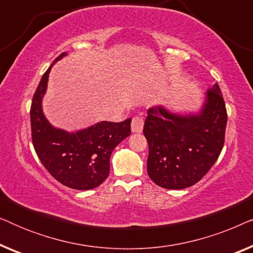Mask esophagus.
<instances>
[{"mask_svg": "<svg viewBox=\"0 0 253 253\" xmlns=\"http://www.w3.org/2000/svg\"><path fill=\"white\" fill-rule=\"evenodd\" d=\"M144 127V119L140 116H134L131 122V130L132 132H141Z\"/></svg>", "mask_w": 253, "mask_h": 253, "instance_id": "obj_1", "label": "esophagus"}]
</instances>
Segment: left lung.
<instances>
[{"label": "left lung", "instance_id": "1", "mask_svg": "<svg viewBox=\"0 0 253 253\" xmlns=\"http://www.w3.org/2000/svg\"><path fill=\"white\" fill-rule=\"evenodd\" d=\"M226 126V103L217 83L206 92L205 105L197 115L181 116L161 106L148 109L143 132L152 181L170 190L199 182L222 151Z\"/></svg>", "mask_w": 253, "mask_h": 253}]
</instances>
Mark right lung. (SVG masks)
Returning a JSON list of instances; mask_svg holds the SVG:
<instances>
[{"label": "right lung", "instance_id": "right-lung-1", "mask_svg": "<svg viewBox=\"0 0 253 253\" xmlns=\"http://www.w3.org/2000/svg\"><path fill=\"white\" fill-rule=\"evenodd\" d=\"M65 55L62 53L55 58L33 95L30 110L32 143L41 164L56 181L71 189L91 190L108 177L110 155L124 138L130 136L131 119L119 123L102 121L75 133L50 126L42 113L41 101L51 67Z\"/></svg>", "mask_w": 253, "mask_h": 253}]
</instances>
